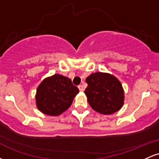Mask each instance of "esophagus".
I'll return each instance as SVG.
<instances>
[{"mask_svg": "<svg viewBox=\"0 0 159 159\" xmlns=\"http://www.w3.org/2000/svg\"><path fill=\"white\" fill-rule=\"evenodd\" d=\"M78 89H79V90L81 91V92H83V91L84 90V88L83 85H79V86H78Z\"/></svg>", "mask_w": 159, "mask_h": 159, "instance_id": "34e87169", "label": "esophagus"}]
</instances>
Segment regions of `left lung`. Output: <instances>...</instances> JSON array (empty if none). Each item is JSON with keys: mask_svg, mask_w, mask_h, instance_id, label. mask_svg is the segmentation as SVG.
<instances>
[{"mask_svg": "<svg viewBox=\"0 0 159 159\" xmlns=\"http://www.w3.org/2000/svg\"><path fill=\"white\" fill-rule=\"evenodd\" d=\"M87 83L84 93L94 111L109 115L116 112L124 104L122 84L115 76L105 72L92 73L86 78Z\"/></svg>", "mask_w": 159, "mask_h": 159, "instance_id": "obj_1", "label": "left lung"}]
</instances>
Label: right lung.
Wrapping results in <instances>:
<instances>
[{
    "label": "right lung",
    "instance_id": "obj_1",
    "mask_svg": "<svg viewBox=\"0 0 159 159\" xmlns=\"http://www.w3.org/2000/svg\"><path fill=\"white\" fill-rule=\"evenodd\" d=\"M79 93L69 78L55 74L45 78L36 89V107L43 114L58 116L72 105Z\"/></svg>",
    "mask_w": 159,
    "mask_h": 159
}]
</instances>
